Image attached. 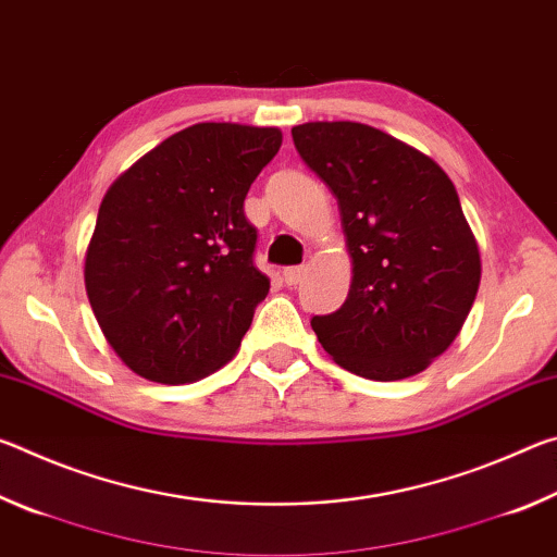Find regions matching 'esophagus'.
Masks as SVG:
<instances>
[{
	"mask_svg": "<svg viewBox=\"0 0 557 557\" xmlns=\"http://www.w3.org/2000/svg\"><path fill=\"white\" fill-rule=\"evenodd\" d=\"M307 275V268H287L285 272H282V280H285L287 287H297L301 280H305Z\"/></svg>",
	"mask_w": 557,
	"mask_h": 557,
	"instance_id": "1",
	"label": "esophagus"
}]
</instances>
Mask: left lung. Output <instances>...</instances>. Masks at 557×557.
<instances>
[{
  "mask_svg": "<svg viewBox=\"0 0 557 557\" xmlns=\"http://www.w3.org/2000/svg\"><path fill=\"white\" fill-rule=\"evenodd\" d=\"M305 164L334 194L351 258L342 309L314 317L324 351L361 379L425 371L465 326L482 256L442 166L361 122L292 127Z\"/></svg>",
  "mask_w": 557,
  "mask_h": 557,
  "instance_id": "obj_1",
  "label": "left lung"
}]
</instances>
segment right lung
Segmentation results:
<instances>
[{"label":"right lung","mask_w":557,"mask_h":557,"mask_svg":"<svg viewBox=\"0 0 557 557\" xmlns=\"http://www.w3.org/2000/svg\"><path fill=\"white\" fill-rule=\"evenodd\" d=\"M277 127L199 122L139 157L102 196L86 292L132 373L178 385L238 351L270 277L252 265L250 184L280 152Z\"/></svg>","instance_id":"1"}]
</instances>
